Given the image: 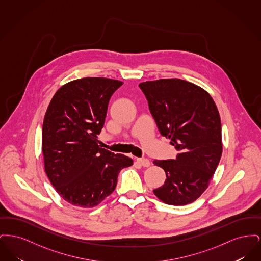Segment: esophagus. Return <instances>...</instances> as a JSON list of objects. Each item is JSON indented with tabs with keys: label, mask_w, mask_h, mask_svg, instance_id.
I'll return each mask as SVG.
<instances>
[{
	"label": "esophagus",
	"mask_w": 261,
	"mask_h": 261,
	"mask_svg": "<svg viewBox=\"0 0 261 261\" xmlns=\"http://www.w3.org/2000/svg\"><path fill=\"white\" fill-rule=\"evenodd\" d=\"M136 161L140 165H142V166H144V167H149V165H150V162H149L148 159L141 158V159H137Z\"/></svg>",
	"instance_id": "34e87169"
}]
</instances>
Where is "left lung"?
I'll return each instance as SVG.
<instances>
[{
  "label": "left lung",
  "mask_w": 261,
  "mask_h": 261,
  "mask_svg": "<svg viewBox=\"0 0 261 261\" xmlns=\"http://www.w3.org/2000/svg\"><path fill=\"white\" fill-rule=\"evenodd\" d=\"M162 136L179 151L176 160L154 161L166 180L154 195L171 205H185L206 190L222 154L221 120L211 95L182 79L139 84Z\"/></svg>",
  "instance_id": "left-lung-1"
}]
</instances>
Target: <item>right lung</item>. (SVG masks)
<instances>
[{"instance_id":"1","label":"right lung","mask_w":261,"mask_h":261,"mask_svg":"<svg viewBox=\"0 0 261 261\" xmlns=\"http://www.w3.org/2000/svg\"><path fill=\"white\" fill-rule=\"evenodd\" d=\"M119 80L86 77L60 88L42 129L45 171L58 194L80 207H94L114 191L120 170L132 159L99 146L112 94Z\"/></svg>"}]
</instances>
